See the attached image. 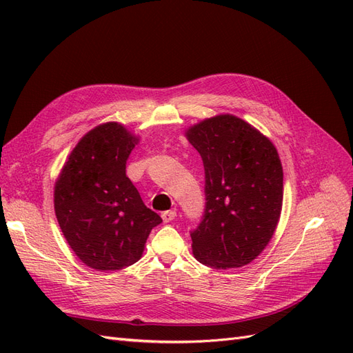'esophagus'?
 <instances>
[{
  "mask_svg": "<svg viewBox=\"0 0 353 353\" xmlns=\"http://www.w3.org/2000/svg\"><path fill=\"white\" fill-rule=\"evenodd\" d=\"M175 216H176V212H175V210H166V212H163V213H162V219H163V222H170V221H174V219H175Z\"/></svg>",
  "mask_w": 353,
  "mask_h": 353,
  "instance_id": "esophagus-1",
  "label": "esophagus"
}]
</instances>
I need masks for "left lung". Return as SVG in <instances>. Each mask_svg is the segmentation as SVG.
<instances>
[{"label":"left lung","instance_id":"1","mask_svg":"<svg viewBox=\"0 0 353 353\" xmlns=\"http://www.w3.org/2000/svg\"><path fill=\"white\" fill-rule=\"evenodd\" d=\"M188 141L205 166V212L190 232L196 259L228 270L270 243L283 206V168L268 138L231 114L194 125Z\"/></svg>","mask_w":353,"mask_h":353}]
</instances>
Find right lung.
Wrapping results in <instances>:
<instances>
[{
  "mask_svg": "<svg viewBox=\"0 0 353 353\" xmlns=\"http://www.w3.org/2000/svg\"><path fill=\"white\" fill-rule=\"evenodd\" d=\"M137 138L119 123L94 128L73 148L54 190L63 236L94 270L117 271L141 258L150 231L162 222L126 176Z\"/></svg>",
  "mask_w": 353,
  "mask_h": 353,
  "instance_id": "1",
  "label": "right lung"
}]
</instances>
